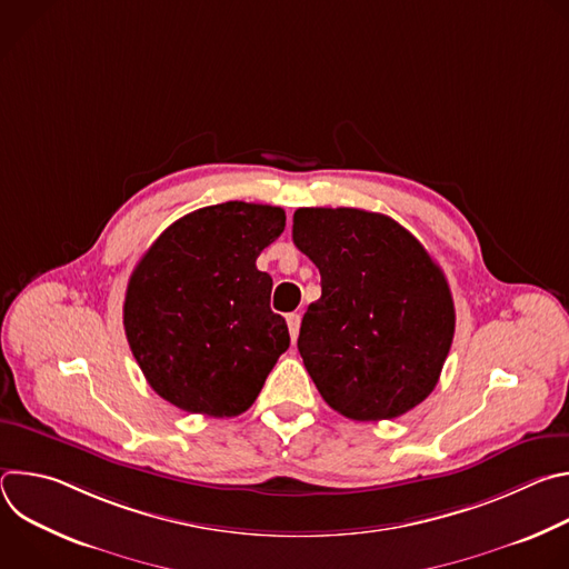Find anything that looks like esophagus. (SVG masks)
<instances>
[{"label":"esophagus","instance_id":"obj_1","mask_svg":"<svg viewBox=\"0 0 569 569\" xmlns=\"http://www.w3.org/2000/svg\"><path fill=\"white\" fill-rule=\"evenodd\" d=\"M286 321H288V329H290V338H292V342H297L299 327H301V315H299V312H290V315L286 317Z\"/></svg>","mask_w":569,"mask_h":569}]
</instances>
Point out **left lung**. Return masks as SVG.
Returning a JSON list of instances; mask_svg holds the SVG:
<instances>
[{
    "mask_svg": "<svg viewBox=\"0 0 569 569\" xmlns=\"http://www.w3.org/2000/svg\"><path fill=\"white\" fill-rule=\"evenodd\" d=\"M292 240L321 274L297 340L321 398L353 421L417 408L455 336L441 268L396 220L351 207L297 209Z\"/></svg>",
    "mask_w": 569,
    "mask_h": 569,
    "instance_id": "1",
    "label": "left lung"
}]
</instances>
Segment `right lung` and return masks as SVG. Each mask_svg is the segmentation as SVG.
<instances>
[{"instance_id": "add662e5", "label": "right lung", "mask_w": 569, "mask_h": 569, "mask_svg": "<svg viewBox=\"0 0 569 569\" xmlns=\"http://www.w3.org/2000/svg\"><path fill=\"white\" fill-rule=\"evenodd\" d=\"M286 227L270 204L222 202L176 220L137 263L123 327L148 385L176 408L238 417L290 347L259 254Z\"/></svg>"}]
</instances>
